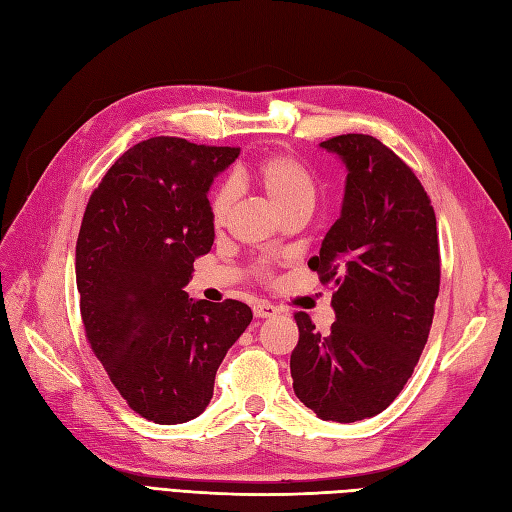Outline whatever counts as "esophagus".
<instances>
[{
    "label": "esophagus",
    "mask_w": 512,
    "mask_h": 512,
    "mask_svg": "<svg viewBox=\"0 0 512 512\" xmlns=\"http://www.w3.org/2000/svg\"><path fill=\"white\" fill-rule=\"evenodd\" d=\"M275 314H278V308L271 306V303H267V301H260L254 306L256 319H271V316H275Z\"/></svg>",
    "instance_id": "1"
}]
</instances>
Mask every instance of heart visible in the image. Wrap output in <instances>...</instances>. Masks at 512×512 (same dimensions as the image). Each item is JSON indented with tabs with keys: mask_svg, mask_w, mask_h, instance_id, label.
Here are the masks:
<instances>
[{
	"mask_svg": "<svg viewBox=\"0 0 512 512\" xmlns=\"http://www.w3.org/2000/svg\"><path fill=\"white\" fill-rule=\"evenodd\" d=\"M247 178L260 189L278 213H286L297 206L312 209L316 200V187L310 172L288 155H271L254 163ZM234 202V191L230 185L217 187L211 193V217L215 224H224Z\"/></svg>",
	"mask_w": 512,
	"mask_h": 512,
	"instance_id": "obj_1",
	"label": "heart"
}]
</instances>
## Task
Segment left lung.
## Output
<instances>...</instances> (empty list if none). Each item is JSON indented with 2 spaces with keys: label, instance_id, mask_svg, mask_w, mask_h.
<instances>
[{
  "label": "left lung",
  "instance_id": "1",
  "mask_svg": "<svg viewBox=\"0 0 512 512\" xmlns=\"http://www.w3.org/2000/svg\"><path fill=\"white\" fill-rule=\"evenodd\" d=\"M347 165L342 211L308 267L334 284L327 336L297 312L293 390L321 420L388 409L416 368L439 295L437 219L418 176L377 137L321 142Z\"/></svg>",
  "mask_w": 512,
  "mask_h": 512
}]
</instances>
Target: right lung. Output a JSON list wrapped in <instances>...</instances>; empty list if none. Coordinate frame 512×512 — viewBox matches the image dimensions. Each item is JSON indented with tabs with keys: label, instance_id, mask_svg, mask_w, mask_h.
Wrapping results in <instances>:
<instances>
[{
	"label": "right lung",
	"instance_id": "add662e5",
	"mask_svg": "<svg viewBox=\"0 0 512 512\" xmlns=\"http://www.w3.org/2000/svg\"><path fill=\"white\" fill-rule=\"evenodd\" d=\"M239 148L150 137L92 191L75 250L79 310L120 396L155 424L198 418L219 364L252 323L241 301H193V260L215 239L213 178Z\"/></svg>",
	"mask_w": 512,
	"mask_h": 512
}]
</instances>
